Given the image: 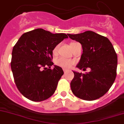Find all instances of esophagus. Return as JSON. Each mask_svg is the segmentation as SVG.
I'll list each match as a JSON object with an SVG mask.
<instances>
[{
	"label": "esophagus",
	"instance_id": "1",
	"mask_svg": "<svg viewBox=\"0 0 124 124\" xmlns=\"http://www.w3.org/2000/svg\"><path fill=\"white\" fill-rule=\"evenodd\" d=\"M63 71H64V74H66V73H67L69 72V70H67V69H63Z\"/></svg>",
	"mask_w": 124,
	"mask_h": 124
}]
</instances>
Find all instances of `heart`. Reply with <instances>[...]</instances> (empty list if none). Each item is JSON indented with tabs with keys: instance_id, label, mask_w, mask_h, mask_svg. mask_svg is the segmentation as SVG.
Wrapping results in <instances>:
<instances>
[{
	"instance_id": "obj_1",
	"label": "heart",
	"mask_w": 124,
	"mask_h": 124,
	"mask_svg": "<svg viewBox=\"0 0 124 124\" xmlns=\"http://www.w3.org/2000/svg\"><path fill=\"white\" fill-rule=\"evenodd\" d=\"M74 43H75V42H72V43H70V45ZM58 48V46H55V47H54V49H53V54H54V55L56 54V53H57ZM55 62V64H56V65L60 67H61V68H64V69H69V68H70V67L72 66V65L73 64L72 61L63 57H60L56 59Z\"/></svg>"
}]
</instances>
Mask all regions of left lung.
<instances>
[{"instance_id":"obj_1","label":"left lung","mask_w":124,"mask_h":124,"mask_svg":"<svg viewBox=\"0 0 124 124\" xmlns=\"http://www.w3.org/2000/svg\"><path fill=\"white\" fill-rule=\"evenodd\" d=\"M70 39L82 44L83 54L76 67L91 71L82 74L73 71L70 82L73 94L85 101L97 99L108 92L116 77L117 54L107 38L92 31L82 33L68 34Z\"/></svg>"}]
</instances>
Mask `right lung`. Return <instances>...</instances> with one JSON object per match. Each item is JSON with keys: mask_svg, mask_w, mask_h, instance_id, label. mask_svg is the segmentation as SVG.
Returning a JSON list of instances; mask_svg holds the SVG:
<instances>
[{"mask_svg": "<svg viewBox=\"0 0 124 124\" xmlns=\"http://www.w3.org/2000/svg\"><path fill=\"white\" fill-rule=\"evenodd\" d=\"M68 38L65 33L37 29L19 39L13 49L11 68L17 89L26 98L41 102L55 93L64 72L56 65L50 69L54 64L53 49Z\"/></svg>", "mask_w": 124, "mask_h": 124, "instance_id": "add662e5", "label": "right lung"}]
</instances>
